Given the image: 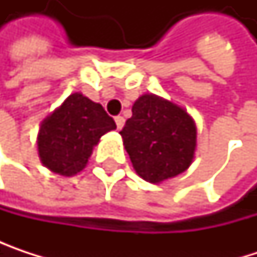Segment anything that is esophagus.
I'll return each instance as SVG.
<instances>
[{"label": "esophagus", "mask_w": 257, "mask_h": 257, "mask_svg": "<svg viewBox=\"0 0 257 257\" xmlns=\"http://www.w3.org/2000/svg\"><path fill=\"white\" fill-rule=\"evenodd\" d=\"M114 120H116V125H117V129L123 128V125H125V119H123L122 116H116V117H114Z\"/></svg>", "instance_id": "esophagus-1"}]
</instances>
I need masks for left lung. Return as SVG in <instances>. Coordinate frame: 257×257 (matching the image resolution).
I'll return each mask as SVG.
<instances>
[{
  "instance_id": "obj_1",
  "label": "left lung",
  "mask_w": 257,
  "mask_h": 257,
  "mask_svg": "<svg viewBox=\"0 0 257 257\" xmlns=\"http://www.w3.org/2000/svg\"><path fill=\"white\" fill-rule=\"evenodd\" d=\"M131 162L150 183L179 176L193 161L196 126L179 105L156 95H143L120 131Z\"/></svg>"
}]
</instances>
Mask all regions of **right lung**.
<instances>
[{
	"mask_svg": "<svg viewBox=\"0 0 257 257\" xmlns=\"http://www.w3.org/2000/svg\"><path fill=\"white\" fill-rule=\"evenodd\" d=\"M113 129L116 123L101 104L73 93L40 126L41 162L53 173L74 176L86 167L99 138Z\"/></svg>",
	"mask_w": 257,
	"mask_h": 257,
	"instance_id": "right-lung-1",
	"label": "right lung"
}]
</instances>
